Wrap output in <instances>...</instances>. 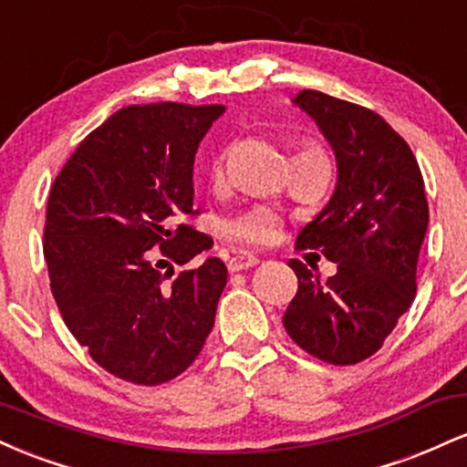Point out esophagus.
<instances>
[{"mask_svg":"<svg viewBox=\"0 0 467 467\" xmlns=\"http://www.w3.org/2000/svg\"><path fill=\"white\" fill-rule=\"evenodd\" d=\"M259 264V259L256 256H250V254H234L228 259V270L230 272H241V270H248V267H254Z\"/></svg>","mask_w":467,"mask_h":467,"instance_id":"1","label":"esophagus"}]
</instances>
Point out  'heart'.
Here are the masks:
<instances>
[{
	"instance_id": "obj_1",
	"label": "heart",
	"mask_w": 467,
	"mask_h": 467,
	"mask_svg": "<svg viewBox=\"0 0 467 467\" xmlns=\"http://www.w3.org/2000/svg\"><path fill=\"white\" fill-rule=\"evenodd\" d=\"M298 153H320L312 147H305ZM213 186H219L223 182V158H217L211 171ZM278 228H281V219L276 213L267 211V208H252L239 217H230L222 223V237L233 241L237 245L245 248H261V245L270 244L276 237Z\"/></svg>"
}]
</instances>
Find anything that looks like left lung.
Returning a JSON list of instances; mask_svg holds the SVG:
<instances>
[{
    "instance_id": "obj_1",
    "label": "left lung",
    "mask_w": 467,
    "mask_h": 467,
    "mask_svg": "<svg viewBox=\"0 0 467 467\" xmlns=\"http://www.w3.org/2000/svg\"><path fill=\"white\" fill-rule=\"evenodd\" d=\"M336 155L331 200L301 230L296 248L337 264L327 281L298 259V292L283 325L301 349L329 364H358L382 347L410 307L428 228L420 164L404 138L367 107L316 89L294 99Z\"/></svg>"
}]
</instances>
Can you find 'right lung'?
<instances>
[{"label":"right lung","instance_id":"right-lung-1","mask_svg":"<svg viewBox=\"0 0 467 467\" xmlns=\"http://www.w3.org/2000/svg\"><path fill=\"white\" fill-rule=\"evenodd\" d=\"M223 105L122 107L78 144L47 197L44 256L67 329L105 371L155 387L200 356L228 281L182 223L192 213V164ZM213 244V241H211ZM167 272L164 273L163 270Z\"/></svg>","mask_w":467,"mask_h":467}]
</instances>
